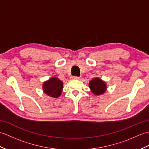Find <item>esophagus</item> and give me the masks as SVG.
<instances>
[{
    "label": "esophagus",
    "mask_w": 149,
    "mask_h": 149,
    "mask_svg": "<svg viewBox=\"0 0 149 149\" xmlns=\"http://www.w3.org/2000/svg\"><path fill=\"white\" fill-rule=\"evenodd\" d=\"M71 79H73V80H75V79H79V77L72 76V77H71Z\"/></svg>",
    "instance_id": "esophagus-1"
}]
</instances>
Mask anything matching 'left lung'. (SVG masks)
Segmentation results:
<instances>
[{
	"label": "left lung",
	"instance_id": "1",
	"mask_svg": "<svg viewBox=\"0 0 149 149\" xmlns=\"http://www.w3.org/2000/svg\"><path fill=\"white\" fill-rule=\"evenodd\" d=\"M88 84L91 91L95 95H101L107 90L106 83L99 77L92 79Z\"/></svg>",
	"mask_w": 149,
	"mask_h": 149
}]
</instances>
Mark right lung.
<instances>
[{
  "label": "right lung",
  "instance_id": "obj_1",
  "mask_svg": "<svg viewBox=\"0 0 149 149\" xmlns=\"http://www.w3.org/2000/svg\"><path fill=\"white\" fill-rule=\"evenodd\" d=\"M63 83L58 77H52L43 83L42 89L44 93L52 98H58L61 95Z\"/></svg>",
  "mask_w": 149,
  "mask_h": 149
}]
</instances>
